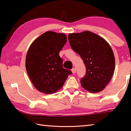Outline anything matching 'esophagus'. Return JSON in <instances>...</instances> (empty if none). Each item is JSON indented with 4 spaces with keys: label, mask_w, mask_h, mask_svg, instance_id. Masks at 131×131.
<instances>
[{
    "label": "esophagus",
    "mask_w": 131,
    "mask_h": 131,
    "mask_svg": "<svg viewBox=\"0 0 131 131\" xmlns=\"http://www.w3.org/2000/svg\"><path fill=\"white\" fill-rule=\"evenodd\" d=\"M71 71H72V74H75V73H76V72H77L76 68H73Z\"/></svg>",
    "instance_id": "34e87169"
}]
</instances>
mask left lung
Masks as SVG:
<instances>
[{
  "label": "left lung",
  "instance_id": "8db88e82",
  "mask_svg": "<svg viewBox=\"0 0 131 131\" xmlns=\"http://www.w3.org/2000/svg\"><path fill=\"white\" fill-rule=\"evenodd\" d=\"M68 40L86 66V75L81 79L82 87L92 93L104 90L111 81L115 67L111 46L101 37L90 31L69 34Z\"/></svg>",
  "mask_w": 131,
  "mask_h": 131
}]
</instances>
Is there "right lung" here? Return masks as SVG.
Instances as JSON below:
<instances>
[{"label": "right lung", "instance_id": "obj_1", "mask_svg": "<svg viewBox=\"0 0 131 131\" xmlns=\"http://www.w3.org/2000/svg\"><path fill=\"white\" fill-rule=\"evenodd\" d=\"M66 42L64 34L48 31L30 46L26 57V71L32 83L40 92H56L72 74L63 68V59L59 56Z\"/></svg>", "mask_w": 131, "mask_h": 131}]
</instances>
